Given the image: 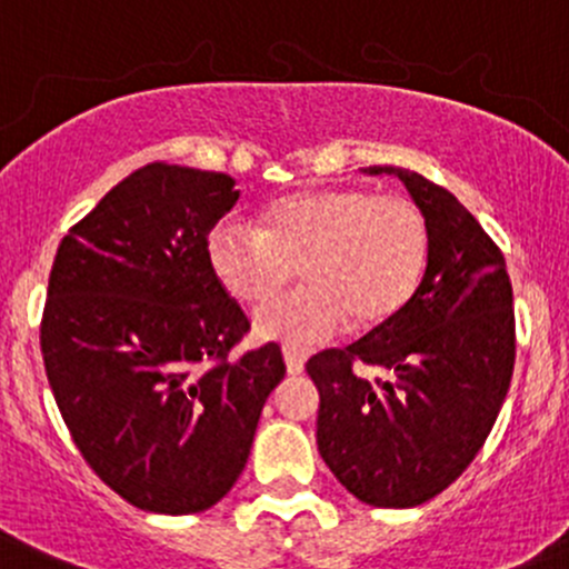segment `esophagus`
Returning <instances> with one entry per match:
<instances>
[{"instance_id":"34e87169","label":"esophagus","mask_w":569,"mask_h":569,"mask_svg":"<svg viewBox=\"0 0 569 569\" xmlns=\"http://www.w3.org/2000/svg\"><path fill=\"white\" fill-rule=\"evenodd\" d=\"M283 360H286V371H289V375H302V369H306L308 355L302 352V349L283 347Z\"/></svg>"}]
</instances>
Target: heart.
Masks as SVG:
<instances>
[{"label":"heart","instance_id":"obj_1","mask_svg":"<svg viewBox=\"0 0 569 569\" xmlns=\"http://www.w3.org/2000/svg\"><path fill=\"white\" fill-rule=\"evenodd\" d=\"M432 237L421 206L366 187H319L286 194L258 228L226 220L209 237V267L242 306L282 290L300 268L309 286L256 313L267 341L319 343L355 321L388 325L416 297Z\"/></svg>","mask_w":569,"mask_h":569}]
</instances>
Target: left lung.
I'll return each instance as SVG.
<instances>
[{
	"label": "left lung",
	"instance_id": "left-lung-1",
	"mask_svg": "<svg viewBox=\"0 0 569 569\" xmlns=\"http://www.w3.org/2000/svg\"><path fill=\"white\" fill-rule=\"evenodd\" d=\"M363 173L399 176L421 206L427 274L399 317L306 369L327 468L363 503L407 509L460 479L501 412L515 369L512 283L503 252L449 189L405 168Z\"/></svg>",
	"mask_w": 569,
	"mask_h": 569
}]
</instances>
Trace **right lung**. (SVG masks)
Returning a JSON list of instances; mask_svg holds the SVG:
<instances>
[{"instance_id": "1", "label": "right lung", "mask_w": 569, "mask_h": 569, "mask_svg": "<svg viewBox=\"0 0 569 569\" xmlns=\"http://www.w3.org/2000/svg\"><path fill=\"white\" fill-rule=\"evenodd\" d=\"M233 178L151 162L60 242L40 349L73 443L137 509L214 507L250 457L263 401L286 375L278 343L231 360L250 330L209 267Z\"/></svg>"}]
</instances>
